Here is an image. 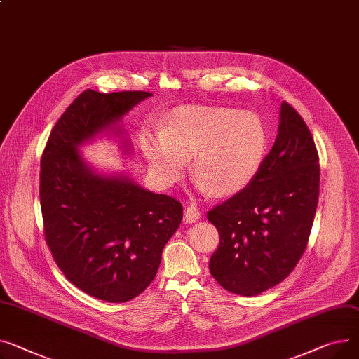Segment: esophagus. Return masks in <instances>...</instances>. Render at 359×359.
I'll use <instances>...</instances> for the list:
<instances>
[{"mask_svg":"<svg viewBox=\"0 0 359 359\" xmlns=\"http://www.w3.org/2000/svg\"><path fill=\"white\" fill-rule=\"evenodd\" d=\"M199 218H201V210L196 206H194V205L186 206V209H184V219L187 222H196Z\"/></svg>","mask_w":359,"mask_h":359,"instance_id":"obj_1","label":"esophagus"}]
</instances>
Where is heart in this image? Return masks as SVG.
<instances>
[{
  "label": "heart",
  "instance_id": "heart-1",
  "mask_svg": "<svg viewBox=\"0 0 359 359\" xmlns=\"http://www.w3.org/2000/svg\"><path fill=\"white\" fill-rule=\"evenodd\" d=\"M141 149L161 182H177L187 169V158L194 157L199 189L228 196L257 176L267 151V130L251 111L184 105L167 115L160 133L142 134Z\"/></svg>",
  "mask_w": 359,
  "mask_h": 359
}]
</instances>
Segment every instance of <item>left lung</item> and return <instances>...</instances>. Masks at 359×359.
I'll list each match as a JSON object with an SVG mask.
<instances>
[{
    "label": "left lung",
    "mask_w": 359,
    "mask_h": 359,
    "mask_svg": "<svg viewBox=\"0 0 359 359\" xmlns=\"http://www.w3.org/2000/svg\"><path fill=\"white\" fill-rule=\"evenodd\" d=\"M318 161L312 134L284 101L276 142L257 176L206 215L219 233L209 271L225 290L257 296L294 270L318 208Z\"/></svg>",
    "instance_id": "1"
}]
</instances>
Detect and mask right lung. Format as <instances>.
<instances>
[{"label": "right lung", "instance_id": "1", "mask_svg": "<svg viewBox=\"0 0 359 359\" xmlns=\"http://www.w3.org/2000/svg\"><path fill=\"white\" fill-rule=\"evenodd\" d=\"M150 92L83 90L53 127L40 163L44 238L65 277L86 294L124 303L154 280L183 206L126 176L93 173L78 147Z\"/></svg>", "mask_w": 359, "mask_h": 359}]
</instances>
